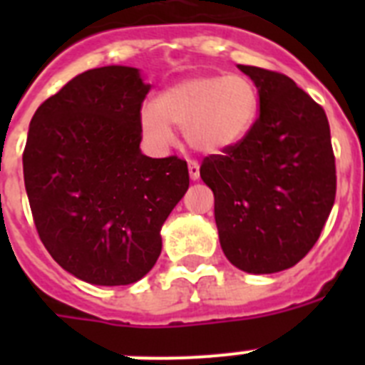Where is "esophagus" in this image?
Wrapping results in <instances>:
<instances>
[{"instance_id":"esophagus-1","label":"esophagus","mask_w":365,"mask_h":365,"mask_svg":"<svg viewBox=\"0 0 365 365\" xmlns=\"http://www.w3.org/2000/svg\"><path fill=\"white\" fill-rule=\"evenodd\" d=\"M188 172H190V179L192 180L199 179V163L197 160H188Z\"/></svg>"}]
</instances>
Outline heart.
<instances>
[{"mask_svg": "<svg viewBox=\"0 0 365 365\" xmlns=\"http://www.w3.org/2000/svg\"><path fill=\"white\" fill-rule=\"evenodd\" d=\"M259 93L245 74H195L168 86L155 104H144L138 124L151 146L175 143L173 125L201 153H221L245 140L256 124Z\"/></svg>", "mask_w": 365, "mask_h": 365, "instance_id": "heart-1", "label": "heart"}]
</instances>
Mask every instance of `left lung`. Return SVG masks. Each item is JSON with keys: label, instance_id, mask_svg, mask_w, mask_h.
Returning <instances> with one entry per match:
<instances>
[{"label": "left lung", "instance_id": "obj_1", "mask_svg": "<svg viewBox=\"0 0 365 365\" xmlns=\"http://www.w3.org/2000/svg\"><path fill=\"white\" fill-rule=\"evenodd\" d=\"M259 93L250 133L201 164L214 192L219 243L248 274L291 269L320 237L336 195L331 130L322 106L289 76L237 66Z\"/></svg>", "mask_w": 365, "mask_h": 365}]
</instances>
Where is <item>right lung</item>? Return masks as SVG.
I'll list each match as a JSON object with an SVG mask.
<instances>
[{
	"mask_svg": "<svg viewBox=\"0 0 365 365\" xmlns=\"http://www.w3.org/2000/svg\"><path fill=\"white\" fill-rule=\"evenodd\" d=\"M135 67L86 71L47 98L29 125L24 179L41 243L93 285L144 278L160 228L190 186L186 160L140 151L150 91Z\"/></svg>",
	"mask_w": 365,
	"mask_h": 365,
	"instance_id": "right-lung-1",
	"label": "right lung"
}]
</instances>
